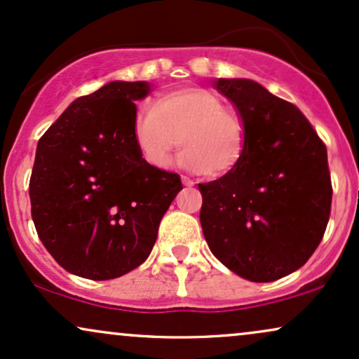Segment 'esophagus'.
<instances>
[{
  "instance_id": "34e87169",
  "label": "esophagus",
  "mask_w": 359,
  "mask_h": 359,
  "mask_svg": "<svg viewBox=\"0 0 359 359\" xmlns=\"http://www.w3.org/2000/svg\"><path fill=\"white\" fill-rule=\"evenodd\" d=\"M181 181H183V184H184V187H188V188L195 187V181H193V180H189L188 176H181Z\"/></svg>"
}]
</instances>
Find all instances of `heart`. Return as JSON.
Masks as SVG:
<instances>
[{
    "label": "heart",
    "instance_id": "b5f03b06",
    "mask_svg": "<svg viewBox=\"0 0 359 359\" xmlns=\"http://www.w3.org/2000/svg\"><path fill=\"white\" fill-rule=\"evenodd\" d=\"M134 141L156 170L168 168L180 144L183 170L218 178L233 171L243 158L247 129L242 116L225 107L220 97L205 88H181L137 112Z\"/></svg>",
    "mask_w": 359,
    "mask_h": 359
}]
</instances>
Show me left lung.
I'll use <instances>...</instances> for the list:
<instances>
[{"label":"left lung","mask_w":359,"mask_h":359,"mask_svg":"<svg viewBox=\"0 0 359 359\" xmlns=\"http://www.w3.org/2000/svg\"><path fill=\"white\" fill-rule=\"evenodd\" d=\"M247 129L243 158L222 178L200 183V222L212 254L252 282L301 269L321 243L331 213L327 153L294 104L250 79H218Z\"/></svg>","instance_id":"obj_1"}]
</instances>
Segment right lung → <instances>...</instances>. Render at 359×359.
<instances>
[{"instance_id":"right-lung-1","label":"right lung","mask_w":359,"mask_h":359,"mask_svg":"<svg viewBox=\"0 0 359 359\" xmlns=\"http://www.w3.org/2000/svg\"><path fill=\"white\" fill-rule=\"evenodd\" d=\"M149 92L144 80L105 83L74 100L38 141L32 218L74 276L109 280L139 267L183 189L180 175L149 166L134 141V102Z\"/></svg>"}]
</instances>
